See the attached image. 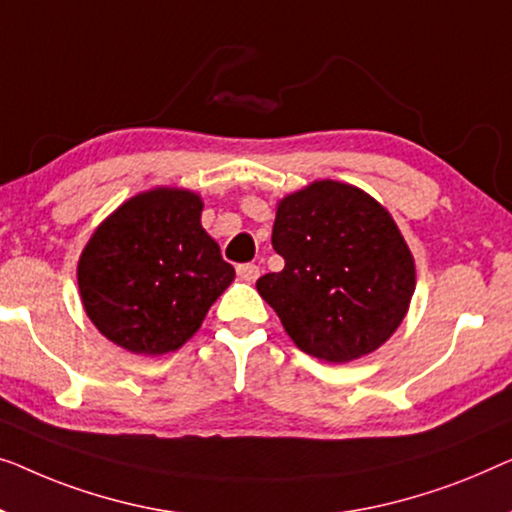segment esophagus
Instances as JSON below:
<instances>
[{
  "label": "esophagus",
  "instance_id": "34e87169",
  "mask_svg": "<svg viewBox=\"0 0 512 512\" xmlns=\"http://www.w3.org/2000/svg\"><path fill=\"white\" fill-rule=\"evenodd\" d=\"M236 273H239L241 280H246V283H255L259 278V266L257 264H239L236 266Z\"/></svg>",
  "mask_w": 512,
  "mask_h": 512
}]
</instances>
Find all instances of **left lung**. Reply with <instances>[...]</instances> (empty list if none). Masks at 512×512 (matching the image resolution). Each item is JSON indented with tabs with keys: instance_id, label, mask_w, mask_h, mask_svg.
<instances>
[{
	"instance_id": "8db88e82",
	"label": "left lung",
	"mask_w": 512,
	"mask_h": 512,
	"mask_svg": "<svg viewBox=\"0 0 512 512\" xmlns=\"http://www.w3.org/2000/svg\"><path fill=\"white\" fill-rule=\"evenodd\" d=\"M283 271L257 292L306 355L348 364L371 355L406 318L415 259L383 204L341 181H313L276 206Z\"/></svg>"
}]
</instances>
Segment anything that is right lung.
<instances>
[{"label": "right lung", "instance_id": "right-lung-1", "mask_svg": "<svg viewBox=\"0 0 512 512\" xmlns=\"http://www.w3.org/2000/svg\"><path fill=\"white\" fill-rule=\"evenodd\" d=\"M204 201L183 187L134 194L92 232L78 292L99 334L134 355H167L197 334L234 266L201 227Z\"/></svg>", "mask_w": 512, "mask_h": 512}]
</instances>
